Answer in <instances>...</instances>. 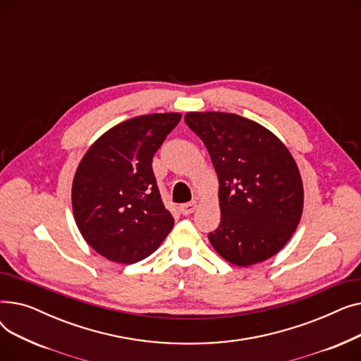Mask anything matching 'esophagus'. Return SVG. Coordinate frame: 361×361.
Masks as SVG:
<instances>
[{"mask_svg": "<svg viewBox=\"0 0 361 361\" xmlns=\"http://www.w3.org/2000/svg\"><path fill=\"white\" fill-rule=\"evenodd\" d=\"M196 202H190V203H184L180 206V211L183 215H192L196 211Z\"/></svg>", "mask_w": 361, "mask_h": 361, "instance_id": "1", "label": "esophagus"}]
</instances>
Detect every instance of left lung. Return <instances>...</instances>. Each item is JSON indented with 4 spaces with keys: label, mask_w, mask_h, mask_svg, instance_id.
Instances as JSON below:
<instances>
[{
    "label": "left lung",
    "mask_w": 361,
    "mask_h": 361,
    "mask_svg": "<svg viewBox=\"0 0 361 361\" xmlns=\"http://www.w3.org/2000/svg\"><path fill=\"white\" fill-rule=\"evenodd\" d=\"M218 176L215 252L237 267L275 256L297 230L305 204L298 166L271 130L231 112H187Z\"/></svg>",
    "instance_id": "obj_1"
}]
</instances>
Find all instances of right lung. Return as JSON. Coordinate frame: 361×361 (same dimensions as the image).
Wrapping results in <instances>:
<instances>
[{
    "mask_svg": "<svg viewBox=\"0 0 361 361\" xmlns=\"http://www.w3.org/2000/svg\"><path fill=\"white\" fill-rule=\"evenodd\" d=\"M180 112L146 114L111 127L82 158L71 185L75 225L105 259L131 264L154 253L174 226L152 158Z\"/></svg>",
    "mask_w": 361,
    "mask_h": 361,
    "instance_id": "obj_1",
    "label": "right lung"
}]
</instances>
